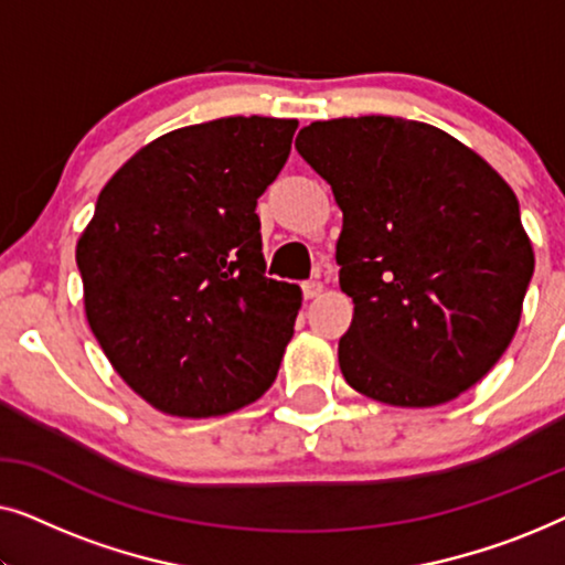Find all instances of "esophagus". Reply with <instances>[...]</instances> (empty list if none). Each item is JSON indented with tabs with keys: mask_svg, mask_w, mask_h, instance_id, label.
Returning <instances> with one entry per match:
<instances>
[{
	"mask_svg": "<svg viewBox=\"0 0 565 565\" xmlns=\"http://www.w3.org/2000/svg\"><path fill=\"white\" fill-rule=\"evenodd\" d=\"M323 292V285L319 282V280H308V282H303V296L311 300V298H319Z\"/></svg>",
	"mask_w": 565,
	"mask_h": 565,
	"instance_id": "1",
	"label": "esophagus"
}]
</instances>
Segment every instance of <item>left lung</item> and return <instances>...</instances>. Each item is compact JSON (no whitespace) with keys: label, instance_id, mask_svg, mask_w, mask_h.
<instances>
[{"label":"left lung","instance_id":"8db88e82","mask_svg":"<svg viewBox=\"0 0 565 565\" xmlns=\"http://www.w3.org/2000/svg\"><path fill=\"white\" fill-rule=\"evenodd\" d=\"M296 149L342 207L339 288L354 313L339 367L401 408L458 398L501 360L522 319L535 252L489 161L429 122L316 120Z\"/></svg>","mask_w":565,"mask_h":565}]
</instances>
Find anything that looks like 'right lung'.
I'll use <instances>...</instances> for the list:
<instances>
[{
  "label": "right lung",
  "instance_id": "add662e5",
  "mask_svg": "<svg viewBox=\"0 0 565 565\" xmlns=\"http://www.w3.org/2000/svg\"><path fill=\"white\" fill-rule=\"evenodd\" d=\"M298 120L218 118L153 138L110 177L76 242L84 313L157 412L249 406L280 370L300 288L265 277L257 198Z\"/></svg>",
  "mask_w": 565,
  "mask_h": 565
}]
</instances>
